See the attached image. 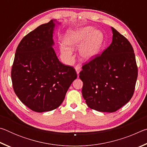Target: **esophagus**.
<instances>
[{
	"instance_id": "34e87169",
	"label": "esophagus",
	"mask_w": 147,
	"mask_h": 147,
	"mask_svg": "<svg viewBox=\"0 0 147 147\" xmlns=\"http://www.w3.org/2000/svg\"><path fill=\"white\" fill-rule=\"evenodd\" d=\"M80 69H81L80 67H79V66H76L75 67V70H76V73H77V74H78V75L79 74L80 71Z\"/></svg>"
}]
</instances>
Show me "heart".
Returning a JSON list of instances; mask_svg holds the SVG:
<instances>
[{
    "label": "heart",
    "mask_w": 147,
    "mask_h": 147,
    "mask_svg": "<svg viewBox=\"0 0 147 147\" xmlns=\"http://www.w3.org/2000/svg\"><path fill=\"white\" fill-rule=\"evenodd\" d=\"M64 42L66 46H61L60 51L63 56L67 61L73 59L71 49L78 48L81 58L88 61L94 58L98 54L102 42V35L98 30H94L91 26L70 30L65 37Z\"/></svg>",
    "instance_id": "obj_1"
}]
</instances>
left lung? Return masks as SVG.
Segmentation results:
<instances>
[{
  "label": "left lung",
  "instance_id": "obj_1",
  "mask_svg": "<svg viewBox=\"0 0 147 147\" xmlns=\"http://www.w3.org/2000/svg\"><path fill=\"white\" fill-rule=\"evenodd\" d=\"M111 30L110 45L84 64L79 76L87 105L101 112H115L130 101L138 74L132 46L115 28Z\"/></svg>",
  "mask_w": 147,
  "mask_h": 147
}]
</instances>
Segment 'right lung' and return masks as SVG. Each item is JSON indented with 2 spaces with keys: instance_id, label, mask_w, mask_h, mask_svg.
Segmentation results:
<instances>
[{
  "instance_id": "obj_1",
  "label": "right lung",
  "mask_w": 147,
  "mask_h": 147,
  "mask_svg": "<svg viewBox=\"0 0 147 147\" xmlns=\"http://www.w3.org/2000/svg\"><path fill=\"white\" fill-rule=\"evenodd\" d=\"M54 21L41 24L24 37L16 49L11 68L15 93L36 112L58 108L77 78L73 67L65 65L57 58L53 47Z\"/></svg>"
}]
</instances>
